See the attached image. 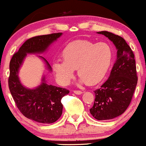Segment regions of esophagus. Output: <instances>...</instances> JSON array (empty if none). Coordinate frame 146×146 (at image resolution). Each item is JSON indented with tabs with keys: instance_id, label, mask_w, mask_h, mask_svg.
Instances as JSON below:
<instances>
[{
	"instance_id": "1",
	"label": "esophagus",
	"mask_w": 146,
	"mask_h": 146,
	"mask_svg": "<svg viewBox=\"0 0 146 146\" xmlns=\"http://www.w3.org/2000/svg\"><path fill=\"white\" fill-rule=\"evenodd\" d=\"M73 92L76 95H81V94H82V91H80V90H74Z\"/></svg>"
}]
</instances>
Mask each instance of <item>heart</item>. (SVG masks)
Returning <instances> with one entry per match:
<instances>
[{"label": "heart", "mask_w": 146, "mask_h": 146, "mask_svg": "<svg viewBox=\"0 0 146 146\" xmlns=\"http://www.w3.org/2000/svg\"><path fill=\"white\" fill-rule=\"evenodd\" d=\"M63 60H56L53 69L58 80L68 84L77 69L82 82L94 85L102 81L109 71L114 58L112 46L107 42L78 40L68 44L62 52Z\"/></svg>", "instance_id": "heart-1"}]
</instances>
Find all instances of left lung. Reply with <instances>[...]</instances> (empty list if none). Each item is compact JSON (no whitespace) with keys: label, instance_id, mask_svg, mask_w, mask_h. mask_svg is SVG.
Here are the masks:
<instances>
[{"label":"left lung","instance_id":"8db88e82","mask_svg":"<svg viewBox=\"0 0 146 146\" xmlns=\"http://www.w3.org/2000/svg\"><path fill=\"white\" fill-rule=\"evenodd\" d=\"M98 34L108 37L117 48V59L110 75L100 88L94 91L95 102L90 109L95 119L107 120L118 117L128 108L138 77L134 54L124 38L108 31Z\"/></svg>","mask_w":146,"mask_h":146}]
</instances>
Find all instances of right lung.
I'll return each instance as SVG.
<instances>
[{"instance_id": "obj_1", "label": "right lung", "mask_w": 146, "mask_h": 146, "mask_svg": "<svg viewBox=\"0 0 146 146\" xmlns=\"http://www.w3.org/2000/svg\"><path fill=\"white\" fill-rule=\"evenodd\" d=\"M62 35V33H55L37 36L26 40L10 62L8 87L15 103L25 117L39 123H53L61 117L63 110L61 100L69 91L48 84L45 76L43 77L39 86L34 89L26 88L21 83L19 71L27 54L44 53ZM38 56L45 62L46 68L51 72V67L48 62L41 56Z\"/></svg>"}]
</instances>
